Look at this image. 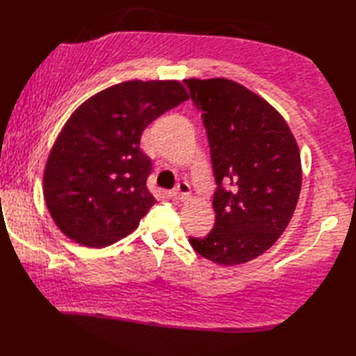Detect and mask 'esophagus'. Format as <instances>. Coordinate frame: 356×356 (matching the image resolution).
<instances>
[{
	"instance_id": "34e87169",
	"label": "esophagus",
	"mask_w": 356,
	"mask_h": 356,
	"mask_svg": "<svg viewBox=\"0 0 356 356\" xmlns=\"http://www.w3.org/2000/svg\"><path fill=\"white\" fill-rule=\"evenodd\" d=\"M189 195H191V186L188 183H184V181L178 183L177 188L172 191V197L175 198V200H179V202L186 200V198H188Z\"/></svg>"
}]
</instances>
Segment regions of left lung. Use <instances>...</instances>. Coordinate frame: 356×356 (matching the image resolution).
Returning a JSON list of instances; mask_svg holds the SVG:
<instances>
[{"label": "left lung", "mask_w": 356, "mask_h": 356, "mask_svg": "<svg viewBox=\"0 0 356 356\" xmlns=\"http://www.w3.org/2000/svg\"><path fill=\"white\" fill-rule=\"evenodd\" d=\"M207 128L217 189L214 228L191 245L222 266L252 261L275 244L302 189L297 142L257 93L225 78L184 79Z\"/></svg>", "instance_id": "left-lung-1"}]
</instances>
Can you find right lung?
<instances>
[{
    "label": "right lung",
    "instance_id": "add662e5",
    "mask_svg": "<svg viewBox=\"0 0 356 356\" xmlns=\"http://www.w3.org/2000/svg\"><path fill=\"white\" fill-rule=\"evenodd\" d=\"M188 98L178 81H127L73 112L43 173L45 203L62 233L99 248L134 232L156 203L143 129Z\"/></svg>",
    "mask_w": 356,
    "mask_h": 356
}]
</instances>
